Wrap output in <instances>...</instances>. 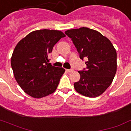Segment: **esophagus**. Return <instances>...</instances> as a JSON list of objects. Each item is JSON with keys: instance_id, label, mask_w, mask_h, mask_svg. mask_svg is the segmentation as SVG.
I'll list each match as a JSON object with an SVG mask.
<instances>
[{"instance_id": "1", "label": "esophagus", "mask_w": 131, "mask_h": 131, "mask_svg": "<svg viewBox=\"0 0 131 131\" xmlns=\"http://www.w3.org/2000/svg\"><path fill=\"white\" fill-rule=\"evenodd\" d=\"M66 71L68 73H71V72H73V69H66Z\"/></svg>"}]
</instances>
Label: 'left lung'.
<instances>
[{
    "label": "left lung",
    "mask_w": 131,
    "mask_h": 131,
    "mask_svg": "<svg viewBox=\"0 0 131 131\" xmlns=\"http://www.w3.org/2000/svg\"><path fill=\"white\" fill-rule=\"evenodd\" d=\"M81 59L88 58L87 67L78 71L80 80L74 83L79 93L95 97L107 90L116 73V51L108 38L97 31L81 27L66 31Z\"/></svg>",
    "instance_id": "obj_1"
}]
</instances>
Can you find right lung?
Returning <instances> with one entry per match:
<instances>
[{
    "instance_id": "add662e5",
    "label": "right lung",
    "mask_w": 131,
    "mask_h": 131,
    "mask_svg": "<svg viewBox=\"0 0 131 131\" xmlns=\"http://www.w3.org/2000/svg\"><path fill=\"white\" fill-rule=\"evenodd\" d=\"M58 30L40 29L29 33L14 49L10 64L14 77L24 92L34 98L54 93L64 69L49 63V54L60 39Z\"/></svg>"
}]
</instances>
